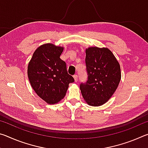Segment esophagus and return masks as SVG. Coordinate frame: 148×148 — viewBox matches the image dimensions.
<instances>
[{
  "mask_svg": "<svg viewBox=\"0 0 148 148\" xmlns=\"http://www.w3.org/2000/svg\"><path fill=\"white\" fill-rule=\"evenodd\" d=\"M74 78L75 82H77V79H78V76H77V75H74Z\"/></svg>",
  "mask_w": 148,
  "mask_h": 148,
  "instance_id": "esophagus-1",
  "label": "esophagus"
}]
</instances>
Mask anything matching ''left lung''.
Listing matches in <instances>:
<instances>
[{"label": "left lung", "mask_w": 148, "mask_h": 148, "mask_svg": "<svg viewBox=\"0 0 148 148\" xmlns=\"http://www.w3.org/2000/svg\"><path fill=\"white\" fill-rule=\"evenodd\" d=\"M87 80L79 86L85 101L99 106L110 99L121 79V69L112 52L108 48L91 47L86 49Z\"/></svg>", "instance_id": "1"}]
</instances>
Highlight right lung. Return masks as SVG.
Listing matches in <instances>:
<instances>
[{"label": "right lung", "mask_w": 148, "mask_h": 148, "mask_svg": "<svg viewBox=\"0 0 148 148\" xmlns=\"http://www.w3.org/2000/svg\"><path fill=\"white\" fill-rule=\"evenodd\" d=\"M63 47L52 44L36 49L28 65L29 82L36 93L48 104L64 98L69 85L74 82L68 74L66 62L60 58Z\"/></svg>", "instance_id": "obj_1"}]
</instances>
